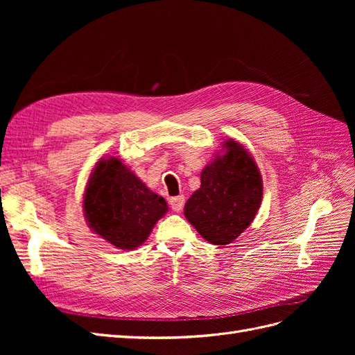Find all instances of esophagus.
I'll return each mask as SVG.
<instances>
[{"instance_id": "1", "label": "esophagus", "mask_w": 355, "mask_h": 355, "mask_svg": "<svg viewBox=\"0 0 355 355\" xmlns=\"http://www.w3.org/2000/svg\"><path fill=\"white\" fill-rule=\"evenodd\" d=\"M184 204H185L184 196L170 198V207H171V210H173V211H178V213H179L182 209H184Z\"/></svg>"}]
</instances>
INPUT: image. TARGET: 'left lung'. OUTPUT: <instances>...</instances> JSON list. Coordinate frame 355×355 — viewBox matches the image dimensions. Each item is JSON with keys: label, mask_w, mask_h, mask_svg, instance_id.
I'll list each match as a JSON object with an SVG mask.
<instances>
[{"label": "left lung", "mask_w": 355, "mask_h": 355, "mask_svg": "<svg viewBox=\"0 0 355 355\" xmlns=\"http://www.w3.org/2000/svg\"><path fill=\"white\" fill-rule=\"evenodd\" d=\"M223 146L225 154L201 171V187L184 209L201 237L216 245L240 237L262 202V176L252 155L237 141Z\"/></svg>", "instance_id": "8db88e82"}]
</instances>
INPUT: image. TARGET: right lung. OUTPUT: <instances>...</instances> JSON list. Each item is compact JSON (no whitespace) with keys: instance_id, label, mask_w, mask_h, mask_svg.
<instances>
[{"instance_id":"right-lung-1","label":"right lung","mask_w":355,"mask_h":355,"mask_svg":"<svg viewBox=\"0 0 355 355\" xmlns=\"http://www.w3.org/2000/svg\"><path fill=\"white\" fill-rule=\"evenodd\" d=\"M84 216L92 231L123 250H133L167 211L163 197L149 191L120 159L102 158L87 182Z\"/></svg>"}]
</instances>
